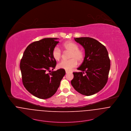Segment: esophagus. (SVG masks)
Returning a JSON list of instances; mask_svg holds the SVG:
<instances>
[{
	"mask_svg": "<svg viewBox=\"0 0 131 131\" xmlns=\"http://www.w3.org/2000/svg\"><path fill=\"white\" fill-rule=\"evenodd\" d=\"M69 71H66V73H69Z\"/></svg>",
	"mask_w": 131,
	"mask_h": 131,
	"instance_id": "obj_1",
	"label": "esophagus"
}]
</instances>
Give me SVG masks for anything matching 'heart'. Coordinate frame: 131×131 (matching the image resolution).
I'll return each instance as SVG.
<instances>
[{
	"label": "heart",
	"mask_w": 131,
	"mask_h": 131,
	"mask_svg": "<svg viewBox=\"0 0 131 131\" xmlns=\"http://www.w3.org/2000/svg\"><path fill=\"white\" fill-rule=\"evenodd\" d=\"M62 47L66 51L70 52L69 60H62L58 64V68L69 71L76 67L78 61L81 62L83 61L84 54L83 51L79 49V46L72 41H68L64 42ZM52 56L54 59L59 60L62 56V52L58 47H55L52 51Z\"/></svg>",
	"instance_id": "1"
}]
</instances>
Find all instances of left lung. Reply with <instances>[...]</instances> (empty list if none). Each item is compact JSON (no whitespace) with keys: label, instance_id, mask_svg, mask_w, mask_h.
<instances>
[{"label":"left lung","instance_id":"left-lung-1","mask_svg":"<svg viewBox=\"0 0 131 131\" xmlns=\"http://www.w3.org/2000/svg\"><path fill=\"white\" fill-rule=\"evenodd\" d=\"M75 41L84 49L83 62L74 72L71 85L83 95H94L106 84L110 69V60L106 47L95 39L89 37L74 38Z\"/></svg>","mask_w":131,"mask_h":131}]
</instances>
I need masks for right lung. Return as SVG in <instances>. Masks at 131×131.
<instances>
[{
	"label": "right lung",
	"mask_w": 131,
	"mask_h": 131,
	"mask_svg": "<svg viewBox=\"0 0 131 131\" xmlns=\"http://www.w3.org/2000/svg\"><path fill=\"white\" fill-rule=\"evenodd\" d=\"M58 38H45L30 44L20 63L24 86L32 95L47 99L53 95L66 74L65 70L54 69L57 61L52 51L59 42Z\"/></svg>",
	"instance_id": "right-lung-1"
}]
</instances>
